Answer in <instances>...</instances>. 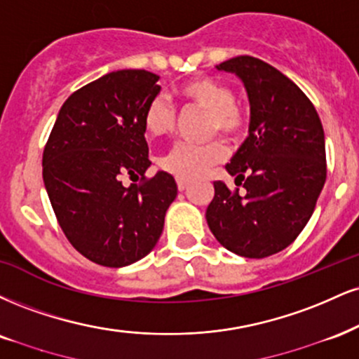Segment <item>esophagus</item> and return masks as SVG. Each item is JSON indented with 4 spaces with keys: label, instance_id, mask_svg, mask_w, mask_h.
I'll use <instances>...</instances> for the list:
<instances>
[{
    "label": "esophagus",
    "instance_id": "esophagus-1",
    "mask_svg": "<svg viewBox=\"0 0 359 359\" xmlns=\"http://www.w3.org/2000/svg\"><path fill=\"white\" fill-rule=\"evenodd\" d=\"M187 185H189V184H187V180H180V179L177 180V187H179V191H180V192H184L185 189H187Z\"/></svg>",
    "mask_w": 359,
    "mask_h": 359
}]
</instances>
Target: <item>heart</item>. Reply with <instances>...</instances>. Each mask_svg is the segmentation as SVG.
<instances>
[{
	"mask_svg": "<svg viewBox=\"0 0 359 359\" xmlns=\"http://www.w3.org/2000/svg\"><path fill=\"white\" fill-rule=\"evenodd\" d=\"M187 107L207 111V132L221 133L224 138L237 140L248 128V118L234 102V92L222 81L210 76H197L185 81L177 90ZM177 115L162 98H154L144 111V128L149 135L163 137L175 130ZM226 158V149L219 142L207 145L179 144L161 158L162 170L180 180H194L207 168L217 165Z\"/></svg>",
	"mask_w": 359,
	"mask_h": 359,
	"instance_id": "heart-1",
	"label": "heart"
}]
</instances>
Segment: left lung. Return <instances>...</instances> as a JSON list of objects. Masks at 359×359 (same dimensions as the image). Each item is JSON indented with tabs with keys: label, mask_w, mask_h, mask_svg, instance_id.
Instances as JSON below:
<instances>
[{
	"label": "left lung",
	"mask_w": 359,
	"mask_h": 359,
	"mask_svg": "<svg viewBox=\"0 0 359 359\" xmlns=\"http://www.w3.org/2000/svg\"><path fill=\"white\" fill-rule=\"evenodd\" d=\"M215 68L243 80L250 122L249 137L226 165L244 192L214 182L207 224L237 256H273L294 243L325 187V130L303 90L269 63L244 55Z\"/></svg>",
	"instance_id": "obj_1"
}]
</instances>
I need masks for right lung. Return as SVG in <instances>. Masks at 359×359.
Returning a JSON list of instances; mask_svg holds the SVG:
<instances>
[{
	"label": "right lung",
	"mask_w": 359,
	"mask_h": 359,
	"mask_svg": "<svg viewBox=\"0 0 359 359\" xmlns=\"http://www.w3.org/2000/svg\"><path fill=\"white\" fill-rule=\"evenodd\" d=\"M158 75L118 70L81 86L58 111L43 150V182L60 227L92 262L123 267L145 257L162 234L177 184L150 167L144 111ZM125 176L141 179L125 188Z\"/></svg>",
	"instance_id": "obj_1"
}]
</instances>
